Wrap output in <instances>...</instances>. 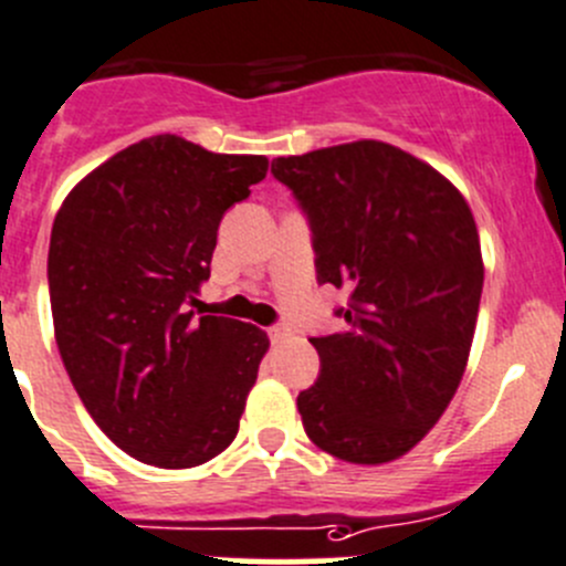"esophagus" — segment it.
<instances>
[{
  "mask_svg": "<svg viewBox=\"0 0 566 566\" xmlns=\"http://www.w3.org/2000/svg\"><path fill=\"white\" fill-rule=\"evenodd\" d=\"M289 336H292V331H289L286 325H274V327H269V338H272L274 344H277V342H286Z\"/></svg>",
  "mask_w": 566,
  "mask_h": 566,
  "instance_id": "34e87169",
  "label": "esophagus"
}]
</instances>
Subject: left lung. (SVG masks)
Masks as SVG:
<instances>
[{
  "mask_svg": "<svg viewBox=\"0 0 566 566\" xmlns=\"http://www.w3.org/2000/svg\"><path fill=\"white\" fill-rule=\"evenodd\" d=\"M311 219L316 277L349 292L344 331L311 338L297 408L347 464L406 455L453 400L475 336L483 258L464 193L424 160L360 138L272 160Z\"/></svg>",
  "mask_w": 566,
  "mask_h": 566,
  "instance_id": "1",
  "label": "left lung"
}]
</instances>
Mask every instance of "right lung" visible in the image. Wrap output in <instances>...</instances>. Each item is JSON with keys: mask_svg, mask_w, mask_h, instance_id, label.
I'll list each match as a JSON object with an SVG mask.
<instances>
[{"mask_svg": "<svg viewBox=\"0 0 566 566\" xmlns=\"http://www.w3.org/2000/svg\"><path fill=\"white\" fill-rule=\"evenodd\" d=\"M263 155L144 138L63 199L50 300L63 367L102 433L144 464L199 467L230 448L269 349L255 325L186 311L217 230L266 177Z\"/></svg>", "mask_w": 566, "mask_h": 566, "instance_id": "add662e5", "label": "right lung"}]
</instances>
